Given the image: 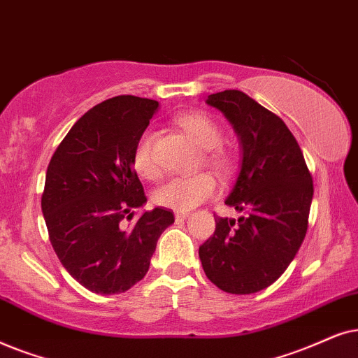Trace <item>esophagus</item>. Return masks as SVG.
I'll return each mask as SVG.
<instances>
[{
    "label": "esophagus",
    "mask_w": 358,
    "mask_h": 358,
    "mask_svg": "<svg viewBox=\"0 0 358 358\" xmlns=\"http://www.w3.org/2000/svg\"><path fill=\"white\" fill-rule=\"evenodd\" d=\"M189 216L188 211H176L175 213V219L176 221H183V219H187Z\"/></svg>",
    "instance_id": "obj_1"
}]
</instances>
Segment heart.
I'll return each instance as SVG.
<instances>
[{
    "instance_id": "obj_1",
    "label": "heart",
    "mask_w": 358,
    "mask_h": 358,
    "mask_svg": "<svg viewBox=\"0 0 358 358\" xmlns=\"http://www.w3.org/2000/svg\"><path fill=\"white\" fill-rule=\"evenodd\" d=\"M178 126L206 150L204 159L217 170L226 171L231 166V159L221 147L222 131L213 117L204 113H187L178 117ZM132 166L142 178L154 180L159 176V165L154 157V134L145 131L139 137L132 152ZM217 192L216 178L211 173H196L193 176H171L152 193V199L162 208L175 211H189L198 204L213 198Z\"/></svg>"
}]
</instances>
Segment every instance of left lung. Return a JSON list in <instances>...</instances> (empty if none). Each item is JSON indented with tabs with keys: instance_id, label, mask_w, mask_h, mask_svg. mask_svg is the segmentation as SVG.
I'll return each mask as SVG.
<instances>
[{
	"instance_id": "obj_1",
	"label": "left lung",
	"mask_w": 358,
	"mask_h": 358,
	"mask_svg": "<svg viewBox=\"0 0 358 358\" xmlns=\"http://www.w3.org/2000/svg\"><path fill=\"white\" fill-rule=\"evenodd\" d=\"M206 103L227 117L241 141V171L226 204L242 216H216L199 260L222 292L257 293L282 276L303 244L313 176L287 124L255 99L226 90L209 94Z\"/></svg>"
}]
</instances>
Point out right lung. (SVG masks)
I'll return each instance as SVG.
<instances>
[{
    "label": "right lung",
    "instance_id": "1",
    "mask_svg": "<svg viewBox=\"0 0 358 358\" xmlns=\"http://www.w3.org/2000/svg\"><path fill=\"white\" fill-rule=\"evenodd\" d=\"M159 103L121 94L96 104L73 124L52 155L42 193L50 244L66 271L98 294L127 292L149 271L157 241L173 213L145 211L132 152Z\"/></svg>",
    "mask_w": 358,
    "mask_h": 358
}]
</instances>
